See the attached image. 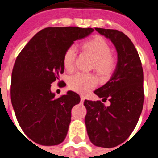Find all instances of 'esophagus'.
I'll return each instance as SVG.
<instances>
[{"label":"esophagus","mask_w":158,"mask_h":158,"mask_svg":"<svg viewBox=\"0 0 158 158\" xmlns=\"http://www.w3.org/2000/svg\"><path fill=\"white\" fill-rule=\"evenodd\" d=\"M80 98H81V102H84V100H85V97L81 96V97H80Z\"/></svg>","instance_id":"34e87169"}]
</instances>
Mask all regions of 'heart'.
I'll return each mask as SVG.
<instances>
[{"label":"heart","mask_w":158,"mask_h":158,"mask_svg":"<svg viewBox=\"0 0 158 158\" xmlns=\"http://www.w3.org/2000/svg\"><path fill=\"white\" fill-rule=\"evenodd\" d=\"M83 48L94 58L95 68L101 74L110 73L115 66V60L110 53V46L101 36H95L83 44ZM75 49L70 47L65 51L63 57V65L65 70L73 71L75 61ZM69 89L79 94H86L91 91L98 84L95 75L85 73H77L69 79Z\"/></svg>","instance_id":"1"}]
</instances>
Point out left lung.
<instances>
[{
	"label": "left lung",
	"instance_id": "1",
	"mask_svg": "<svg viewBox=\"0 0 158 158\" xmlns=\"http://www.w3.org/2000/svg\"><path fill=\"white\" fill-rule=\"evenodd\" d=\"M95 30L115 46L117 63L109 81L94 91L102 101L109 98L110 105L85 100L84 121L93 144L113 148L127 139L139 119L144 101L143 70L136 48L125 33L101 28Z\"/></svg>",
	"mask_w": 158,
	"mask_h": 158
}]
</instances>
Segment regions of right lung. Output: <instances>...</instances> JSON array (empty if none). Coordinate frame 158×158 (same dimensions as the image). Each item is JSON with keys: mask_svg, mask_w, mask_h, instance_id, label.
Listing matches in <instances>:
<instances>
[{"mask_svg": "<svg viewBox=\"0 0 158 158\" xmlns=\"http://www.w3.org/2000/svg\"><path fill=\"white\" fill-rule=\"evenodd\" d=\"M94 31L79 27L44 28L17 56L11 75V102L21 129L36 143L52 146L64 141L71 109L80 97L69 90L55 98L51 84L64 72L65 51Z\"/></svg>", "mask_w": 158, "mask_h": 158, "instance_id": "1", "label": "right lung"}]
</instances>
